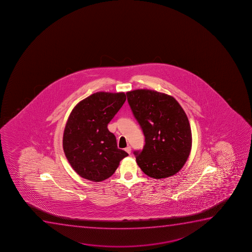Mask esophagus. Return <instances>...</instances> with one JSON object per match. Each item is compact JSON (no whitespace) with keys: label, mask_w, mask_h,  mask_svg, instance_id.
<instances>
[{"label":"esophagus","mask_w":252,"mask_h":252,"mask_svg":"<svg viewBox=\"0 0 252 252\" xmlns=\"http://www.w3.org/2000/svg\"><path fill=\"white\" fill-rule=\"evenodd\" d=\"M125 151L126 152L127 154H130V152H131V149H130V146H128V147H126V148H125Z\"/></svg>","instance_id":"obj_1"}]
</instances>
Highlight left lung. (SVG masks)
<instances>
[{
  "instance_id": "left-lung-1",
  "label": "left lung",
  "mask_w": 252,
  "mask_h": 252,
  "mask_svg": "<svg viewBox=\"0 0 252 252\" xmlns=\"http://www.w3.org/2000/svg\"><path fill=\"white\" fill-rule=\"evenodd\" d=\"M128 103L145 136L136 163L149 177L175 175L187 161L192 136L189 120L174 97L150 89L126 93Z\"/></svg>"
}]
</instances>
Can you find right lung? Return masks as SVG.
I'll return each mask as SVG.
<instances>
[{"mask_svg":"<svg viewBox=\"0 0 252 252\" xmlns=\"http://www.w3.org/2000/svg\"><path fill=\"white\" fill-rule=\"evenodd\" d=\"M126 99L125 93L97 92L71 110L63 133V150L75 172L89 181H104L128 156L117 148L107 126Z\"/></svg>","mask_w":252,"mask_h":252,"instance_id":"1","label":"right lung"}]
</instances>
